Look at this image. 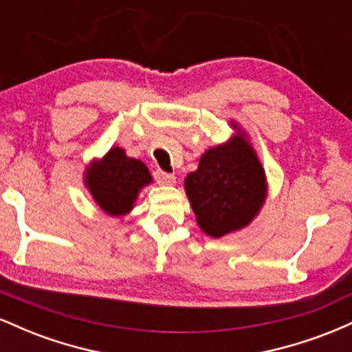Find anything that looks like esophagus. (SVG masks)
<instances>
[{
	"label": "esophagus",
	"instance_id": "34e87169",
	"mask_svg": "<svg viewBox=\"0 0 352 352\" xmlns=\"http://www.w3.org/2000/svg\"><path fill=\"white\" fill-rule=\"evenodd\" d=\"M153 177L159 182L160 185H173L175 184V175L173 173H167L164 170H155L153 172Z\"/></svg>",
	"mask_w": 352,
	"mask_h": 352
}]
</instances>
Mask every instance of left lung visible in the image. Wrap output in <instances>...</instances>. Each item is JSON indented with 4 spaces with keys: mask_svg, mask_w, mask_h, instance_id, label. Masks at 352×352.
Instances as JSON below:
<instances>
[{
    "mask_svg": "<svg viewBox=\"0 0 352 352\" xmlns=\"http://www.w3.org/2000/svg\"><path fill=\"white\" fill-rule=\"evenodd\" d=\"M197 223L213 238L246 227L266 199L265 170L243 135L208 148L185 179Z\"/></svg>",
    "mask_w": 352,
    "mask_h": 352,
    "instance_id": "1",
    "label": "left lung"
}]
</instances>
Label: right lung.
I'll use <instances>...</instances> for the list:
<instances>
[{
	"label": "right lung",
	"mask_w": 352,
	"mask_h": 352,
	"mask_svg": "<svg viewBox=\"0 0 352 352\" xmlns=\"http://www.w3.org/2000/svg\"><path fill=\"white\" fill-rule=\"evenodd\" d=\"M152 182L145 164L125 155L124 148L112 147L100 162L87 168L86 185L92 199L107 215H125L134 207L140 188Z\"/></svg>",
	"instance_id": "add662e5"
}]
</instances>
